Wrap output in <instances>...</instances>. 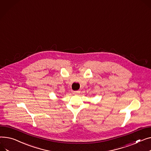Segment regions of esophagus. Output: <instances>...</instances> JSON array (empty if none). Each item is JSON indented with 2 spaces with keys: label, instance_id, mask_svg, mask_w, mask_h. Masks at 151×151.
<instances>
[{
  "label": "esophagus",
  "instance_id": "obj_1",
  "mask_svg": "<svg viewBox=\"0 0 151 151\" xmlns=\"http://www.w3.org/2000/svg\"><path fill=\"white\" fill-rule=\"evenodd\" d=\"M73 93L74 95H78V93H79V91H73Z\"/></svg>",
  "mask_w": 151,
  "mask_h": 151
}]
</instances>
